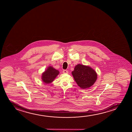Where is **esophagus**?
Here are the masks:
<instances>
[{
	"label": "esophagus",
	"instance_id": "obj_1",
	"mask_svg": "<svg viewBox=\"0 0 132 132\" xmlns=\"http://www.w3.org/2000/svg\"><path fill=\"white\" fill-rule=\"evenodd\" d=\"M62 73H68V70H63Z\"/></svg>",
	"mask_w": 132,
	"mask_h": 132
}]
</instances>
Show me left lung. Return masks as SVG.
<instances>
[{"label":"left lung","instance_id":"left-lung-1","mask_svg":"<svg viewBox=\"0 0 132 132\" xmlns=\"http://www.w3.org/2000/svg\"><path fill=\"white\" fill-rule=\"evenodd\" d=\"M72 74L77 85L82 89L92 86L97 78L96 71L89 66L81 64L76 65Z\"/></svg>","mask_w":132,"mask_h":132}]
</instances>
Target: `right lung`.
Here are the masks:
<instances>
[{"mask_svg":"<svg viewBox=\"0 0 132 132\" xmlns=\"http://www.w3.org/2000/svg\"><path fill=\"white\" fill-rule=\"evenodd\" d=\"M58 70L54 68L53 67L50 66L42 73V80L45 84H50L55 80L56 77L59 74Z\"/></svg>","mask_w":132,"mask_h":132,"instance_id":"add662e5","label":"right lung"}]
</instances>
